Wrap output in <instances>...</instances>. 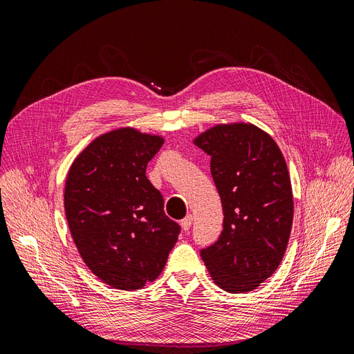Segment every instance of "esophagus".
<instances>
[{"mask_svg":"<svg viewBox=\"0 0 354 354\" xmlns=\"http://www.w3.org/2000/svg\"><path fill=\"white\" fill-rule=\"evenodd\" d=\"M192 220H194V218H192V216H190V214H189V216L187 217H185L183 220H181V229H183V230H189L190 229V226H192Z\"/></svg>","mask_w":354,"mask_h":354,"instance_id":"obj_1","label":"esophagus"}]
</instances>
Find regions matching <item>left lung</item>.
<instances>
[{
  "label": "left lung",
  "instance_id": "8db88e82",
  "mask_svg": "<svg viewBox=\"0 0 354 354\" xmlns=\"http://www.w3.org/2000/svg\"><path fill=\"white\" fill-rule=\"evenodd\" d=\"M195 145L211 156L224 214L221 234L201 257L224 291H252L281 264L291 234L294 201L283 155L248 124L217 125Z\"/></svg>",
  "mask_w": 354,
  "mask_h": 354
}]
</instances>
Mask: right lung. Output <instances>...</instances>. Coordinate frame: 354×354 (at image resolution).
<instances>
[{"label": "right lung", "mask_w": 354, "mask_h": 354, "mask_svg": "<svg viewBox=\"0 0 354 354\" xmlns=\"http://www.w3.org/2000/svg\"><path fill=\"white\" fill-rule=\"evenodd\" d=\"M162 143L131 128L116 130L95 138L69 169L65 211L73 242L88 269L118 289L153 282L181 230L146 177Z\"/></svg>", "instance_id": "add662e5"}]
</instances>
